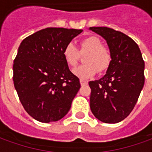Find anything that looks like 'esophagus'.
Masks as SVG:
<instances>
[{
	"label": "esophagus",
	"mask_w": 152,
	"mask_h": 152,
	"mask_svg": "<svg viewBox=\"0 0 152 152\" xmlns=\"http://www.w3.org/2000/svg\"><path fill=\"white\" fill-rule=\"evenodd\" d=\"M80 85H81V86H86V85L88 84V81H87V80H85L80 79Z\"/></svg>",
	"instance_id": "obj_1"
}]
</instances>
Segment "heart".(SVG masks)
Here are the masks:
<instances>
[{"instance_id": "1", "label": "heart", "mask_w": 152, "mask_h": 152, "mask_svg": "<svg viewBox=\"0 0 152 152\" xmlns=\"http://www.w3.org/2000/svg\"><path fill=\"white\" fill-rule=\"evenodd\" d=\"M86 54L84 57V64L73 69V74L81 79H88L99 73L106 72L111 66L112 54L111 50L102 45V40L94 36L83 39L80 43L79 50L72 43L66 44L63 50L64 59L70 66H76L80 58L79 53Z\"/></svg>"}]
</instances>
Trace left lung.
I'll return each instance as SVG.
<instances>
[{
    "instance_id": "left-lung-1",
    "label": "left lung",
    "mask_w": 152,
    "mask_h": 152,
    "mask_svg": "<svg viewBox=\"0 0 152 152\" xmlns=\"http://www.w3.org/2000/svg\"><path fill=\"white\" fill-rule=\"evenodd\" d=\"M91 31L107 40L112 62L105 76L89 81L90 109L98 120L107 124L123 121L133 111L145 82L143 58L132 38L107 27Z\"/></svg>"
}]
</instances>
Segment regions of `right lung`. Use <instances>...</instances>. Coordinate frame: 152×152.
<instances>
[{
	"label": "right lung",
	"instance_id": "add662e5",
	"mask_svg": "<svg viewBox=\"0 0 152 152\" xmlns=\"http://www.w3.org/2000/svg\"><path fill=\"white\" fill-rule=\"evenodd\" d=\"M81 29L47 28L26 37L14 60L13 80L25 111L35 120L57 121L69 112L80 88L63 55Z\"/></svg>",
	"mask_w": 152,
	"mask_h": 152
}]
</instances>
